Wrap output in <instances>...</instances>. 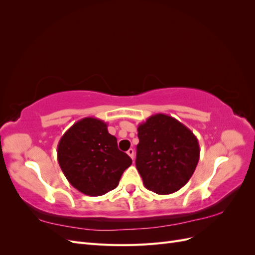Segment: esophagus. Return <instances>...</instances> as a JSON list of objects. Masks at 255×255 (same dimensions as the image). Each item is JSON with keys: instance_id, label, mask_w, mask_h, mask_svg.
Returning <instances> with one entry per match:
<instances>
[{"instance_id": "obj_1", "label": "esophagus", "mask_w": 255, "mask_h": 255, "mask_svg": "<svg viewBox=\"0 0 255 255\" xmlns=\"http://www.w3.org/2000/svg\"><path fill=\"white\" fill-rule=\"evenodd\" d=\"M127 153H128V155L130 158L134 159V156H135V152H134V150H133V149H128Z\"/></svg>"}]
</instances>
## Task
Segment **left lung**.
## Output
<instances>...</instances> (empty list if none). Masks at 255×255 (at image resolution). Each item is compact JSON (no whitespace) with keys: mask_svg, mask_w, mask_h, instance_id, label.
<instances>
[{"mask_svg":"<svg viewBox=\"0 0 255 255\" xmlns=\"http://www.w3.org/2000/svg\"><path fill=\"white\" fill-rule=\"evenodd\" d=\"M137 130L136 168L144 187L157 195L181 189L194 174L200 158L195 134L165 114L150 116Z\"/></svg>","mask_w":255,"mask_h":255,"instance_id":"obj_1","label":"left lung"}]
</instances>
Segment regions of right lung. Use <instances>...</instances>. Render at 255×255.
Returning a JSON list of instances; mask_svg holds the SVG:
<instances>
[{
    "label": "right lung",
    "mask_w": 255,
    "mask_h": 255,
    "mask_svg": "<svg viewBox=\"0 0 255 255\" xmlns=\"http://www.w3.org/2000/svg\"><path fill=\"white\" fill-rule=\"evenodd\" d=\"M57 159L67 180L82 194L105 195L118 186L132 159L121 152L107 123L94 117L75 122L61 136Z\"/></svg>",
    "instance_id": "right-lung-1"
}]
</instances>
